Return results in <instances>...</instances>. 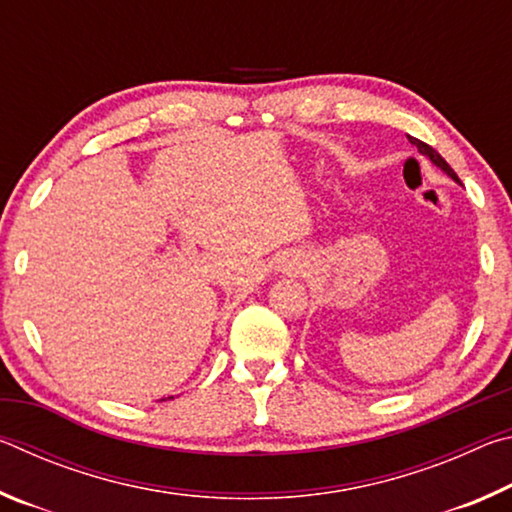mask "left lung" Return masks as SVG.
<instances>
[{
    "label": "left lung",
    "instance_id": "1",
    "mask_svg": "<svg viewBox=\"0 0 512 512\" xmlns=\"http://www.w3.org/2000/svg\"><path fill=\"white\" fill-rule=\"evenodd\" d=\"M409 142H411V144H415V146H418V151H420L422 155H427V158H429L433 164H436L438 169H443L449 178L456 180V183H461V180H458V176H456V173H454V169L449 167V164L443 160V155H440L436 149H431L429 144H424V142H420V140H415V137H409Z\"/></svg>",
    "mask_w": 512,
    "mask_h": 512
}]
</instances>
